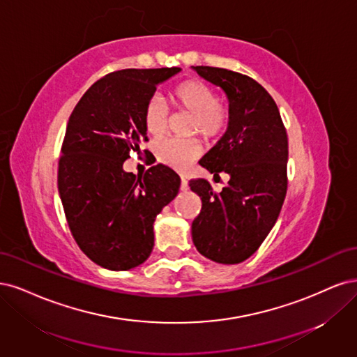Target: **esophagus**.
<instances>
[{
  "label": "esophagus",
  "mask_w": 357,
  "mask_h": 357,
  "mask_svg": "<svg viewBox=\"0 0 357 357\" xmlns=\"http://www.w3.org/2000/svg\"><path fill=\"white\" fill-rule=\"evenodd\" d=\"M181 190L182 191H187L188 190V181L183 178V176H181Z\"/></svg>",
  "instance_id": "34e87169"
}]
</instances>
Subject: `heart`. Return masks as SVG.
I'll list each match as a JSON object with an SVG mask.
<instances>
[{
	"mask_svg": "<svg viewBox=\"0 0 357 357\" xmlns=\"http://www.w3.org/2000/svg\"><path fill=\"white\" fill-rule=\"evenodd\" d=\"M170 102L178 109L191 114L188 132L197 133L206 142H215L227 132L229 124L228 108L218 100L216 91L200 79H187L170 90ZM169 111L166 103L154 96L144 108V126L148 135L162 136L167 130ZM200 154L197 139H165L155 145L160 162L175 169L187 167Z\"/></svg>",
	"mask_w": 357,
	"mask_h": 357,
	"instance_id": "b5f03b06",
	"label": "heart"
}]
</instances>
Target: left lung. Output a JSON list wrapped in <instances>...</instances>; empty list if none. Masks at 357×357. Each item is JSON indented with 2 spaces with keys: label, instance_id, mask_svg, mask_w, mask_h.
I'll return each mask as SVG.
<instances>
[{
  "label": "left lung",
  "instance_id": "left-lung-1",
  "mask_svg": "<svg viewBox=\"0 0 357 357\" xmlns=\"http://www.w3.org/2000/svg\"><path fill=\"white\" fill-rule=\"evenodd\" d=\"M228 98L229 124L200 160L213 176L229 181L215 192L206 179L190 181L202 211L191 225L200 254L220 264L254 255L278 221L287 190V135L274 99L254 78L224 68L192 66Z\"/></svg>",
  "mask_w": 357,
  "mask_h": 357
}]
</instances>
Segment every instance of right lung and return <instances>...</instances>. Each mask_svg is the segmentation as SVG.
<instances>
[{
	"instance_id": "1",
	"label": "right lung",
	"mask_w": 357,
	"mask_h": 357,
	"mask_svg": "<svg viewBox=\"0 0 357 357\" xmlns=\"http://www.w3.org/2000/svg\"><path fill=\"white\" fill-rule=\"evenodd\" d=\"M181 68L121 70L102 77L75 105L66 126L57 188L68 225L84 254L112 271L148 259L154 221L176 197L181 178L165 165L144 175L123 169L146 139L144 108L157 84Z\"/></svg>"
}]
</instances>
